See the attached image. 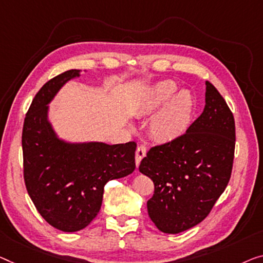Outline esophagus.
Here are the masks:
<instances>
[{"mask_svg":"<svg viewBox=\"0 0 263 263\" xmlns=\"http://www.w3.org/2000/svg\"><path fill=\"white\" fill-rule=\"evenodd\" d=\"M145 156H146V146H145V145H140V146H138V148H137V151H136V165H137V167L139 166L140 160H142Z\"/></svg>","mask_w":263,"mask_h":263,"instance_id":"obj_1","label":"esophagus"}]
</instances>
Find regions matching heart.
<instances>
[{
    "label": "heart",
    "instance_id": "heart-1",
    "mask_svg": "<svg viewBox=\"0 0 263 263\" xmlns=\"http://www.w3.org/2000/svg\"><path fill=\"white\" fill-rule=\"evenodd\" d=\"M177 91V85L171 80L160 81L152 86L143 104L145 113H152L167 103L152 118L150 131L157 139L177 138L189 126L194 112V98L186 89Z\"/></svg>",
    "mask_w": 263,
    "mask_h": 263
}]
</instances>
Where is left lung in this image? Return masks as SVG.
Wrapping results in <instances>:
<instances>
[{
  "label": "left lung",
  "instance_id": "obj_1",
  "mask_svg": "<svg viewBox=\"0 0 263 263\" xmlns=\"http://www.w3.org/2000/svg\"><path fill=\"white\" fill-rule=\"evenodd\" d=\"M205 106L184 135L151 147L139 171L152 179L147 213L160 232L178 234L202 222L228 185L235 151V120L206 81Z\"/></svg>",
  "mask_w": 263,
  "mask_h": 263
}]
</instances>
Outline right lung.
Wrapping results in <instances>:
<instances>
[{
    "instance_id": "obj_1",
    "label": "right lung",
    "mask_w": 263,
    "mask_h": 263,
    "mask_svg": "<svg viewBox=\"0 0 263 263\" xmlns=\"http://www.w3.org/2000/svg\"><path fill=\"white\" fill-rule=\"evenodd\" d=\"M79 76V69H69L47 81L31 101L22 130L27 191L45 221L66 233L86 228L99 213L105 184L136 169L135 142L74 144L58 138L47 105Z\"/></svg>"
}]
</instances>
